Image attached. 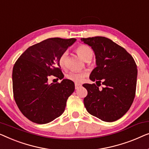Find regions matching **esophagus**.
Here are the masks:
<instances>
[{
    "label": "esophagus",
    "instance_id": "34e87169",
    "mask_svg": "<svg viewBox=\"0 0 149 149\" xmlns=\"http://www.w3.org/2000/svg\"><path fill=\"white\" fill-rule=\"evenodd\" d=\"M81 86V85L80 84H77V83L75 84V89H78Z\"/></svg>",
    "mask_w": 149,
    "mask_h": 149
}]
</instances>
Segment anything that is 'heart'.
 Segmentation results:
<instances>
[{"instance_id":"obj_1","label":"heart","mask_w":149,"mask_h":149,"mask_svg":"<svg viewBox=\"0 0 149 149\" xmlns=\"http://www.w3.org/2000/svg\"><path fill=\"white\" fill-rule=\"evenodd\" d=\"M76 52L79 57H80L82 60L84 61L88 59L91 60L93 56V51L92 50L91 47H89L87 45H79V47L77 48ZM67 55H68V52L65 51L60 56L59 60H58V63H59V65L61 67L65 66ZM85 75L86 74L83 72H71L70 73H69L68 75H67V77H68L69 79H70V80L74 81V82L79 83L83 81Z\"/></svg>"}]
</instances>
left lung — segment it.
<instances>
[{
  "label": "left lung",
  "instance_id": "left-lung-1",
  "mask_svg": "<svg viewBox=\"0 0 149 149\" xmlns=\"http://www.w3.org/2000/svg\"><path fill=\"white\" fill-rule=\"evenodd\" d=\"M95 54L96 67L90 79L100 82V91L95 84H84L88 95L84 98L87 111L102 121L112 122L126 113L135 97L137 66L132 56L123 47L102 36L81 38Z\"/></svg>",
  "mask_w": 149,
  "mask_h": 149
}]
</instances>
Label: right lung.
Returning <instances> with one entry per match:
<instances>
[{"label": "right lung", "instance_id": "obj_1", "mask_svg": "<svg viewBox=\"0 0 149 149\" xmlns=\"http://www.w3.org/2000/svg\"><path fill=\"white\" fill-rule=\"evenodd\" d=\"M76 41L75 38H48L29 47L13 69V90L17 105L33 122L45 124L64 112L69 96L74 93V81L63 79L61 83H48L51 75L64 77L58 60Z\"/></svg>", "mask_w": 149, "mask_h": 149}]
</instances>
